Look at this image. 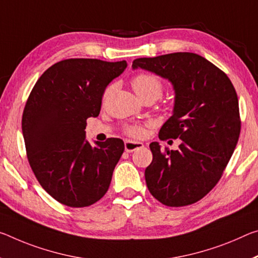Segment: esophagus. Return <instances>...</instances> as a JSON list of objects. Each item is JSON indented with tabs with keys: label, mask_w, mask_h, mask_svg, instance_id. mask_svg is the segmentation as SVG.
Here are the masks:
<instances>
[{
	"label": "esophagus",
	"mask_w": 258,
	"mask_h": 258,
	"mask_svg": "<svg viewBox=\"0 0 258 258\" xmlns=\"http://www.w3.org/2000/svg\"><path fill=\"white\" fill-rule=\"evenodd\" d=\"M144 144L142 142H137V141H125V150L127 153H133V151L139 150L144 148Z\"/></svg>",
	"instance_id": "1"
}]
</instances>
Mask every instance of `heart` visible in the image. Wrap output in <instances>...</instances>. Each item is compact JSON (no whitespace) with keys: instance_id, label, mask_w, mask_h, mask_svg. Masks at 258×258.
Wrapping results in <instances>:
<instances>
[{"instance_id":"obj_1","label":"heart","mask_w":258,"mask_h":258,"mask_svg":"<svg viewBox=\"0 0 258 258\" xmlns=\"http://www.w3.org/2000/svg\"><path fill=\"white\" fill-rule=\"evenodd\" d=\"M131 84H132L133 89L140 97L151 94V95H155L158 99L163 93L162 81L156 76L150 75V73H139V75L133 77ZM111 86L105 88L103 95H102V101H107L110 93H111ZM124 130L128 136L134 138H142L146 134V126L141 124L126 125Z\"/></svg>"}]
</instances>
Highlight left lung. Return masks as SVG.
<instances>
[{"label":"left lung","mask_w":258,"mask_h":258,"mask_svg":"<svg viewBox=\"0 0 258 258\" xmlns=\"http://www.w3.org/2000/svg\"><path fill=\"white\" fill-rule=\"evenodd\" d=\"M173 86V114L158 137L181 139L178 150L149 145L153 162L145 171L150 194L167 207L198 202L214 188L238 144L241 120L234 86L216 65L194 52L133 60Z\"/></svg>","instance_id":"1"}]
</instances>
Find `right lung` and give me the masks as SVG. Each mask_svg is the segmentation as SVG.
I'll list each match as a JSON object with an SVG mask.
<instances>
[{
  "label": "right lung",
  "instance_id": "obj_1",
  "mask_svg": "<svg viewBox=\"0 0 258 258\" xmlns=\"http://www.w3.org/2000/svg\"><path fill=\"white\" fill-rule=\"evenodd\" d=\"M126 67V60H60L28 96L22 119L28 162L43 189L64 206H92L107 193L124 142L110 138L93 147L86 120L99 116L103 92Z\"/></svg>",
  "mask_w": 258,
  "mask_h": 258
}]
</instances>
